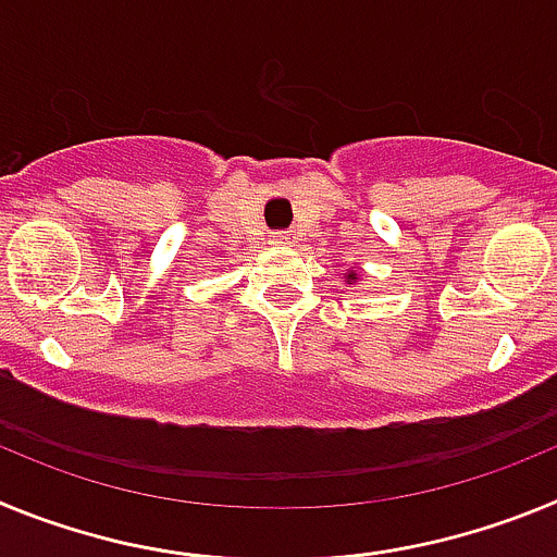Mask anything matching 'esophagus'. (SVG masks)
Instances as JSON below:
<instances>
[{
	"mask_svg": "<svg viewBox=\"0 0 557 557\" xmlns=\"http://www.w3.org/2000/svg\"><path fill=\"white\" fill-rule=\"evenodd\" d=\"M273 243H275V245H287V243H289V236L284 234V231H275V234H273Z\"/></svg>",
	"mask_w": 557,
	"mask_h": 557,
	"instance_id": "esophagus-1",
	"label": "esophagus"
}]
</instances>
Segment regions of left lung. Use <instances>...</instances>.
Listing matches in <instances>:
<instances>
[{
	"label": "left lung",
	"mask_w": 557,
	"mask_h": 557,
	"mask_svg": "<svg viewBox=\"0 0 557 557\" xmlns=\"http://www.w3.org/2000/svg\"><path fill=\"white\" fill-rule=\"evenodd\" d=\"M354 275H357V273H348V278H354Z\"/></svg>",
	"instance_id": "obj_1"
}]
</instances>
